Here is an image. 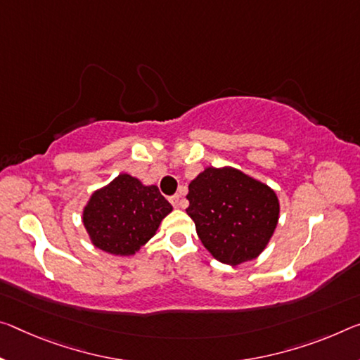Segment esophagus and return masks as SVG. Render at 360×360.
Returning <instances> with one entry per match:
<instances>
[{
  "label": "esophagus",
  "mask_w": 360,
  "mask_h": 360,
  "mask_svg": "<svg viewBox=\"0 0 360 360\" xmlns=\"http://www.w3.org/2000/svg\"><path fill=\"white\" fill-rule=\"evenodd\" d=\"M169 202H171V205H173L174 208H178V207H179V195L169 197Z\"/></svg>",
  "instance_id": "obj_1"
}]
</instances>
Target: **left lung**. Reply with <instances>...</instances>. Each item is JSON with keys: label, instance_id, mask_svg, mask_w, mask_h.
I'll return each mask as SVG.
<instances>
[{"label": "left lung", "instance_id": "obj_1", "mask_svg": "<svg viewBox=\"0 0 360 360\" xmlns=\"http://www.w3.org/2000/svg\"><path fill=\"white\" fill-rule=\"evenodd\" d=\"M187 200L203 247L231 266L258 258L281 213L269 186L231 167L205 168L189 184Z\"/></svg>", "mask_w": 360, "mask_h": 360}]
</instances>
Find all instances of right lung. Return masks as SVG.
I'll list each match as a JSON object with an SVG mask.
<instances>
[{
	"mask_svg": "<svg viewBox=\"0 0 360 360\" xmlns=\"http://www.w3.org/2000/svg\"><path fill=\"white\" fill-rule=\"evenodd\" d=\"M173 211L157 186H144L122 173L96 191L83 210L91 242L102 252L129 256L155 236L160 222Z\"/></svg>",
	"mask_w": 360,
	"mask_h": 360,
	"instance_id": "add662e5",
	"label": "right lung"
}]
</instances>
